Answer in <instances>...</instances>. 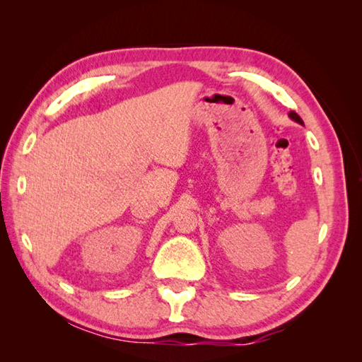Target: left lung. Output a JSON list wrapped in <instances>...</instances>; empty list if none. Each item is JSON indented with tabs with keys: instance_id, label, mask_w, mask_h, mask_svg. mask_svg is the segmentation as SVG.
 Instances as JSON below:
<instances>
[{
	"instance_id": "obj_1",
	"label": "left lung",
	"mask_w": 362,
	"mask_h": 362,
	"mask_svg": "<svg viewBox=\"0 0 362 362\" xmlns=\"http://www.w3.org/2000/svg\"><path fill=\"white\" fill-rule=\"evenodd\" d=\"M289 118H291L292 121L298 122V124H302V126H303V121H302V118H300L296 112H291V113H289Z\"/></svg>"
}]
</instances>
